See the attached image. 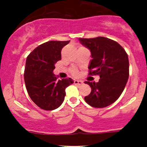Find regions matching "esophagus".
<instances>
[{
	"instance_id": "obj_1",
	"label": "esophagus",
	"mask_w": 147,
	"mask_h": 147,
	"mask_svg": "<svg viewBox=\"0 0 147 147\" xmlns=\"http://www.w3.org/2000/svg\"><path fill=\"white\" fill-rule=\"evenodd\" d=\"M74 84L75 85H82V84H83V82L81 80H75L74 81Z\"/></svg>"
}]
</instances>
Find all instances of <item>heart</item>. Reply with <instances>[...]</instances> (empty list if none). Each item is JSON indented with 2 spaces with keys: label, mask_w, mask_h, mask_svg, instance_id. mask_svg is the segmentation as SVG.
Returning <instances> with one entry per match:
<instances>
[{
  "label": "heart",
  "mask_w": 147,
  "mask_h": 147,
  "mask_svg": "<svg viewBox=\"0 0 147 147\" xmlns=\"http://www.w3.org/2000/svg\"><path fill=\"white\" fill-rule=\"evenodd\" d=\"M81 48H83V47H81ZM71 73L73 75H78V70H77V68H72L71 69Z\"/></svg>",
  "instance_id": "heart-1"
}]
</instances>
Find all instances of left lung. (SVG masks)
I'll return each instance as SVG.
<instances>
[{
	"label": "left lung",
	"instance_id": "8db88e82",
	"mask_svg": "<svg viewBox=\"0 0 147 147\" xmlns=\"http://www.w3.org/2000/svg\"><path fill=\"white\" fill-rule=\"evenodd\" d=\"M79 40L91 52L88 75L100 77L98 82H85L92 90L84 99L92 107H106L119 98L126 86L129 76L127 53L117 42L106 37Z\"/></svg>",
	"mask_w": 147,
	"mask_h": 147
}]
</instances>
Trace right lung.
<instances>
[{"label": "right lung", "instance_id": "obj_1", "mask_svg": "<svg viewBox=\"0 0 147 147\" xmlns=\"http://www.w3.org/2000/svg\"><path fill=\"white\" fill-rule=\"evenodd\" d=\"M70 41H50L38 45L27 57L24 71L25 87L32 100L41 109L52 111L61 105L71 78L58 80L55 64L61 59V50Z\"/></svg>", "mask_w": 147, "mask_h": 147}]
</instances>
